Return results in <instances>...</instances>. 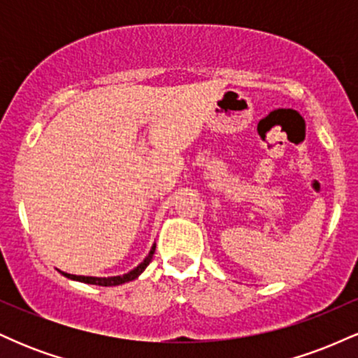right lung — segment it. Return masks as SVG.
<instances>
[{"label":"right lung","instance_id":"1","mask_svg":"<svg viewBox=\"0 0 358 358\" xmlns=\"http://www.w3.org/2000/svg\"><path fill=\"white\" fill-rule=\"evenodd\" d=\"M155 249H156V244H153V248H151L150 254L145 257V261L141 262V264L136 266L133 271H129L127 274H122V276H110V278H94V276H76V274H69V273H60L64 274L65 278L69 279H73V281H80V282H87V285H96V286H119V285H124L127 281H133V279H136L139 274L143 273L148 268V264L151 262V259H153V254H155Z\"/></svg>","mask_w":358,"mask_h":358}]
</instances>
